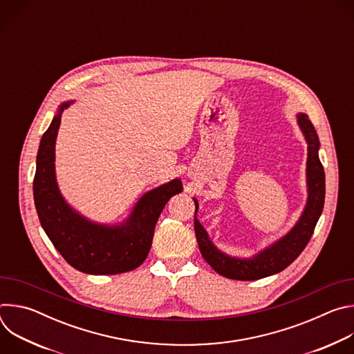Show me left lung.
Returning <instances> with one entry per match:
<instances>
[{"label": "left lung", "instance_id": "obj_1", "mask_svg": "<svg viewBox=\"0 0 354 354\" xmlns=\"http://www.w3.org/2000/svg\"><path fill=\"white\" fill-rule=\"evenodd\" d=\"M298 123L304 131L308 142V161H307V179H308V201L307 207L298 220L297 225L279 242L261 252L258 257L250 261L230 258L210 242L207 232L200 225L194 217V234L198 249L205 261L221 276L232 280H258L284 270L291 265L304 248L308 245L315 225L324 209L325 201V172L318 157L319 140L317 131L304 113L298 115ZM196 212L198 207L194 198ZM194 212V214H196Z\"/></svg>", "mask_w": 354, "mask_h": 354}]
</instances>
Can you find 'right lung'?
Segmentation results:
<instances>
[{
  "mask_svg": "<svg viewBox=\"0 0 354 354\" xmlns=\"http://www.w3.org/2000/svg\"><path fill=\"white\" fill-rule=\"evenodd\" d=\"M59 115L44 131L36 158L33 198L40 224L60 255L74 269L88 274H118L138 268L147 258L154 230L168 200L182 192L175 179L148 192L122 227L96 225L73 212L62 197L55 175V142L62 122Z\"/></svg>",
  "mask_w": 354,
  "mask_h": 354,
  "instance_id": "obj_1",
  "label": "right lung"
}]
</instances>
